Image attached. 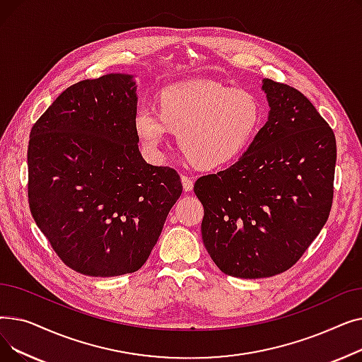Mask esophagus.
Returning a JSON list of instances; mask_svg holds the SVG:
<instances>
[{"label":"esophagus","mask_w":362,"mask_h":362,"mask_svg":"<svg viewBox=\"0 0 362 362\" xmlns=\"http://www.w3.org/2000/svg\"><path fill=\"white\" fill-rule=\"evenodd\" d=\"M182 185H183V191L185 192H191L192 189H194V180H192V177H189V176H182Z\"/></svg>","instance_id":"1"}]
</instances>
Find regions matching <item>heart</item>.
Masks as SVG:
<instances>
[{"label": "heart", "mask_w": 362, "mask_h": 362, "mask_svg": "<svg viewBox=\"0 0 362 362\" xmlns=\"http://www.w3.org/2000/svg\"><path fill=\"white\" fill-rule=\"evenodd\" d=\"M262 105L251 90L216 82L168 86L158 95V111L139 107L133 127L144 149L160 157L168 132H177L185 156L201 168L236 161L254 141Z\"/></svg>", "instance_id": "heart-1"}]
</instances>
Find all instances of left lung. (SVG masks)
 I'll use <instances>...</instances> for the list:
<instances>
[{
    "label": "left lung",
    "instance_id": "left-lung-1",
    "mask_svg": "<svg viewBox=\"0 0 362 362\" xmlns=\"http://www.w3.org/2000/svg\"><path fill=\"white\" fill-rule=\"evenodd\" d=\"M269 120L229 168L195 182L201 233L217 267L240 279L280 274L308 250L333 202L336 138L298 89L262 81Z\"/></svg>",
    "mask_w": 362,
    "mask_h": 362
}]
</instances>
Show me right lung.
<instances>
[{
	"mask_svg": "<svg viewBox=\"0 0 362 362\" xmlns=\"http://www.w3.org/2000/svg\"><path fill=\"white\" fill-rule=\"evenodd\" d=\"M136 105L133 76L110 73L67 88L30 130L32 217L81 274L138 272L182 195L176 170L142 158Z\"/></svg>",
	"mask_w": 362,
	"mask_h": 362,
	"instance_id": "add662e5",
	"label": "right lung"
}]
</instances>
